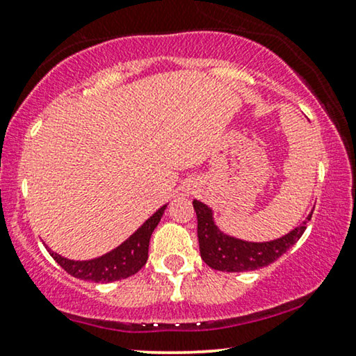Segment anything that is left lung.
<instances>
[{
  "label": "left lung",
  "instance_id": "left-lung-1",
  "mask_svg": "<svg viewBox=\"0 0 356 356\" xmlns=\"http://www.w3.org/2000/svg\"><path fill=\"white\" fill-rule=\"evenodd\" d=\"M193 206L197 216V240L202 261L212 269L222 272L256 270L272 264L300 240L306 230V223L313 216L311 212L308 220L293 228L285 236L277 238L274 241L251 243L228 236L218 230L213 223L212 211L206 204L193 201Z\"/></svg>",
  "mask_w": 356,
  "mask_h": 356
}]
</instances>
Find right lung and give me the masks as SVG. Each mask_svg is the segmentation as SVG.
<instances>
[{
    "label": "right lung",
    "instance_id": "obj_1",
    "mask_svg": "<svg viewBox=\"0 0 356 356\" xmlns=\"http://www.w3.org/2000/svg\"><path fill=\"white\" fill-rule=\"evenodd\" d=\"M167 206L160 207L152 217L144 222V225L138 228L123 245L115 248L113 251L106 252V254L97 257L90 261H71L66 259L51 250L50 254L67 274H71L76 279L102 282V284H108V282L121 280L126 277L134 275L136 272L143 269L149 257V241L150 235L159 225L160 218H162Z\"/></svg>",
    "mask_w": 356,
    "mask_h": 356
}]
</instances>
